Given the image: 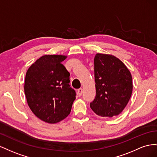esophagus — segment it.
<instances>
[{"label": "esophagus", "instance_id": "1", "mask_svg": "<svg viewBox=\"0 0 157 157\" xmlns=\"http://www.w3.org/2000/svg\"><path fill=\"white\" fill-rule=\"evenodd\" d=\"M82 93H83V89L82 88H79L78 90V95L80 97V96H82Z\"/></svg>", "mask_w": 157, "mask_h": 157}]
</instances>
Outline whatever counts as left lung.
I'll return each mask as SVG.
<instances>
[{
	"label": "left lung",
	"instance_id": "8db88e82",
	"mask_svg": "<svg viewBox=\"0 0 157 157\" xmlns=\"http://www.w3.org/2000/svg\"><path fill=\"white\" fill-rule=\"evenodd\" d=\"M94 66L96 96L91 109L102 117L118 116L132 96L130 71L118 58L105 54H96Z\"/></svg>",
	"mask_w": 157,
	"mask_h": 157
}]
</instances>
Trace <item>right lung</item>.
<instances>
[{
  "mask_svg": "<svg viewBox=\"0 0 157 157\" xmlns=\"http://www.w3.org/2000/svg\"><path fill=\"white\" fill-rule=\"evenodd\" d=\"M63 55H44L27 71L24 91L30 109L44 122L55 124L68 116L76 93L70 73L61 64Z\"/></svg>",
  "mask_w": 157,
  "mask_h": 157,
  "instance_id": "obj_1",
  "label": "right lung"
}]
</instances>
